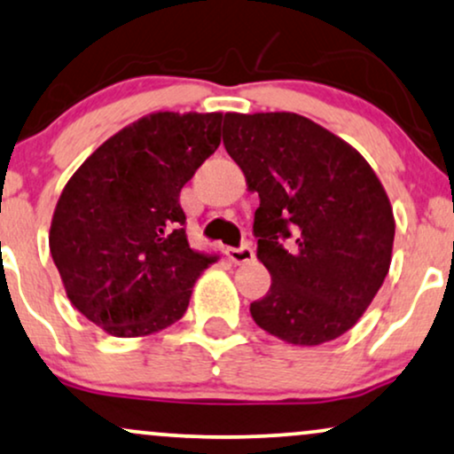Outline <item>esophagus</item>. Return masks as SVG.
Returning <instances> with one entry per match:
<instances>
[{
    "mask_svg": "<svg viewBox=\"0 0 454 454\" xmlns=\"http://www.w3.org/2000/svg\"><path fill=\"white\" fill-rule=\"evenodd\" d=\"M228 258H231L234 264H245V262H251L254 260V249H251V245H241V247H231L226 251Z\"/></svg>",
    "mask_w": 454,
    "mask_h": 454,
    "instance_id": "obj_1",
    "label": "esophagus"
}]
</instances>
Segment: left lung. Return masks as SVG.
I'll list each match as a JSON object with an SVG mask.
<instances>
[{"label":"left lung","instance_id":"1","mask_svg":"<svg viewBox=\"0 0 454 454\" xmlns=\"http://www.w3.org/2000/svg\"><path fill=\"white\" fill-rule=\"evenodd\" d=\"M222 137L260 196L254 237L272 283L251 302L254 321L300 347L342 336L389 272L383 184L355 147L298 114H226Z\"/></svg>","mask_w":454,"mask_h":454}]
</instances>
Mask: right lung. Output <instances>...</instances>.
I'll return each instance as SVG.
<instances>
[{
    "label": "right lung",
    "mask_w": 454,
    "mask_h": 454,
    "mask_svg": "<svg viewBox=\"0 0 454 454\" xmlns=\"http://www.w3.org/2000/svg\"><path fill=\"white\" fill-rule=\"evenodd\" d=\"M222 114L158 112L109 137L63 188L51 254L75 309L107 334L179 321L215 255L190 249L179 192L220 145Z\"/></svg>",
    "instance_id": "obj_1"
}]
</instances>
